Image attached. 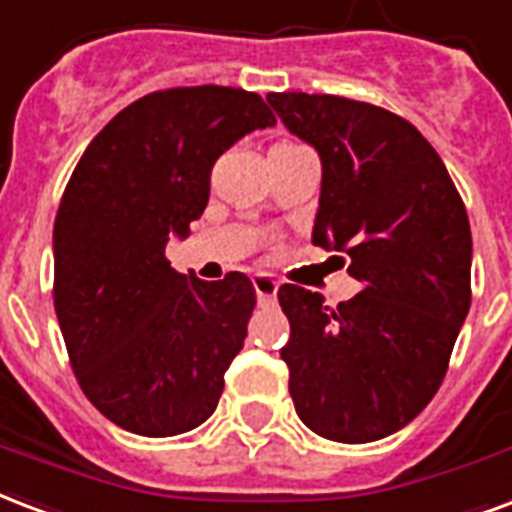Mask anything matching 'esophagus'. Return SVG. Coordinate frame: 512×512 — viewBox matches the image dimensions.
Listing matches in <instances>:
<instances>
[{"instance_id":"34e87169","label":"esophagus","mask_w":512,"mask_h":512,"mask_svg":"<svg viewBox=\"0 0 512 512\" xmlns=\"http://www.w3.org/2000/svg\"><path fill=\"white\" fill-rule=\"evenodd\" d=\"M253 288H256V297L259 302H272V299L278 297V280L272 278V275H253Z\"/></svg>"}]
</instances>
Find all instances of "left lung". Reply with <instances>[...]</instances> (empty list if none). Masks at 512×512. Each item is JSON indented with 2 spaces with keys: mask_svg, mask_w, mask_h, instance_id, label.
Instances as JSON below:
<instances>
[{
  "mask_svg": "<svg viewBox=\"0 0 512 512\" xmlns=\"http://www.w3.org/2000/svg\"><path fill=\"white\" fill-rule=\"evenodd\" d=\"M321 159L313 245L348 256L361 291L329 307L280 286V348L297 416L337 443L399 432L443 383L470 313L472 234L443 159L405 118L329 94H270Z\"/></svg>",
  "mask_w": 512,
  "mask_h": 512,
  "instance_id": "1",
  "label": "left lung"
}]
</instances>
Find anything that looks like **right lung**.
<instances>
[{"label":"right lung","instance_id":"1","mask_svg":"<svg viewBox=\"0 0 512 512\" xmlns=\"http://www.w3.org/2000/svg\"><path fill=\"white\" fill-rule=\"evenodd\" d=\"M275 126L259 94L191 86L132 102L96 134L53 226V305L91 405L126 432L172 437L213 416L248 334V275L199 280L164 248L205 213L210 169Z\"/></svg>","mask_w":512,"mask_h":512}]
</instances>
